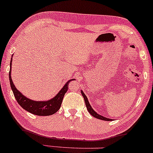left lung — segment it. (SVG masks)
I'll list each match as a JSON object with an SVG mask.
<instances>
[{
  "label": "left lung",
  "instance_id": "left-lung-1",
  "mask_svg": "<svg viewBox=\"0 0 153 153\" xmlns=\"http://www.w3.org/2000/svg\"><path fill=\"white\" fill-rule=\"evenodd\" d=\"M81 94H82V96H83V98H84V101H85V106H86V108H87L88 111L89 113H90L93 116V117H96V118H97V119H101V120H105V121H111V120H113V119H111L106 118V117H103V116L99 114H98L97 112L95 111L93 109L92 107H91L90 103H89L88 100V98L86 97V96H85V94H84L83 91H81Z\"/></svg>",
  "mask_w": 153,
  "mask_h": 153
}]
</instances>
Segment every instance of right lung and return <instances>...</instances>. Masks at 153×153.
Returning a JSON list of instances; mask_svg holds the SVG:
<instances>
[{
  "mask_svg": "<svg viewBox=\"0 0 153 153\" xmlns=\"http://www.w3.org/2000/svg\"><path fill=\"white\" fill-rule=\"evenodd\" d=\"M12 57L10 59V71H9V80L11 90L13 91V95L15 96V99L17 101V102L24 109H25L27 111L30 112L34 115L38 116H50L54 114V113L57 111L59 109L61 106V103L62 102L63 97H64L65 94L68 90V85L69 82L73 80V79L68 80V82L65 84V85L62 88L60 91H59L58 94L56 95L54 97L52 98L47 101H34L30 99H28L25 96H24L22 93L19 91L18 89L16 88L13 84V80L11 79V62H12Z\"/></svg>",
  "mask_w": 153,
  "mask_h": 153,
  "instance_id": "add662e5",
  "label": "right lung"
}]
</instances>
